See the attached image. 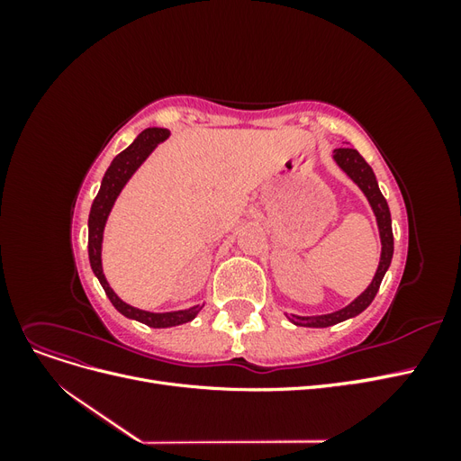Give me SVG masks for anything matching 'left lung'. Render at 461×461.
<instances>
[{"instance_id": "8db88e82", "label": "left lung", "mask_w": 461, "mask_h": 461, "mask_svg": "<svg viewBox=\"0 0 461 461\" xmlns=\"http://www.w3.org/2000/svg\"><path fill=\"white\" fill-rule=\"evenodd\" d=\"M332 159L337 161L340 169L350 176L354 183L359 186V190L366 194V198L373 209V213L376 217V227H379V236H381V261L379 267H376V273L373 276L371 285L361 292V294L346 305V308L325 313V315H290L288 319L292 323L298 327H315V329H323L342 323L346 319H352L364 312L367 305L373 302V298L379 292V286L383 283V276L390 267V261H393L394 254V236H393V219H390V209L384 200V196L379 190V185H376L375 173L369 167V163L359 156V151L354 148H337L332 151Z\"/></svg>"}]
</instances>
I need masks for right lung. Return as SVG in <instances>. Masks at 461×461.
I'll list each match as a JSON object with an SVG mask.
<instances>
[{"instance_id":"right-lung-1","label":"right lung","mask_w":461,"mask_h":461,"mask_svg":"<svg viewBox=\"0 0 461 461\" xmlns=\"http://www.w3.org/2000/svg\"><path fill=\"white\" fill-rule=\"evenodd\" d=\"M165 138H169V131L167 129H146L140 134L136 136V140L121 151L119 156L111 161L109 169L104 175L100 192L92 203L90 209V217H88V256H90V265L92 271L97 276V281L104 286L107 298L111 300V303L115 305V310L119 313H122L124 317L129 319H136L140 323L153 327V329H165V327H176L192 321L200 313V310L203 305H194V308L188 310H180V312H167V313H153V312H144L132 308V305L124 303L113 288L109 286V283L105 281V275L102 269V242H104V229L107 217L113 209L115 200L119 198L121 190L124 188V185L129 183V178L136 173L138 167H140L149 153L156 149V146L159 142H163Z\"/></svg>"}]
</instances>
